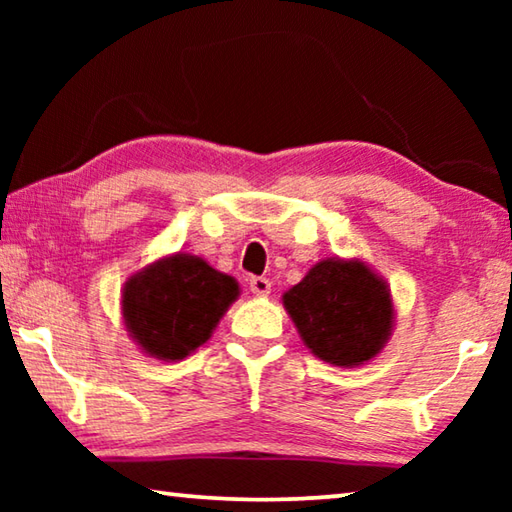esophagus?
I'll return each instance as SVG.
<instances>
[{"label":"esophagus","instance_id":"34e87169","mask_svg":"<svg viewBox=\"0 0 512 512\" xmlns=\"http://www.w3.org/2000/svg\"><path fill=\"white\" fill-rule=\"evenodd\" d=\"M250 291L255 296H268L271 293V280L268 277H250Z\"/></svg>","mask_w":512,"mask_h":512}]
</instances>
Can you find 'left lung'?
I'll return each mask as SVG.
<instances>
[{"mask_svg": "<svg viewBox=\"0 0 512 512\" xmlns=\"http://www.w3.org/2000/svg\"><path fill=\"white\" fill-rule=\"evenodd\" d=\"M282 302L302 343L332 366H363L391 339V289L361 259H323L284 293Z\"/></svg>", "mask_w": 512, "mask_h": 512, "instance_id": "obj_1", "label": "left lung"}]
</instances>
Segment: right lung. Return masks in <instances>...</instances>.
Listing matches in <instances>:
<instances>
[{
	"instance_id": "1",
	"label": "right lung",
	"mask_w": 512,
	"mask_h": 512,
	"mask_svg": "<svg viewBox=\"0 0 512 512\" xmlns=\"http://www.w3.org/2000/svg\"><path fill=\"white\" fill-rule=\"evenodd\" d=\"M237 298L235 277L216 271L203 257L176 253L128 277L121 316L146 357L183 361L210 339Z\"/></svg>"
}]
</instances>
